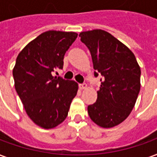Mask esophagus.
Returning a JSON list of instances; mask_svg holds the SVG:
<instances>
[{
	"label": "esophagus",
	"instance_id": "obj_1",
	"mask_svg": "<svg viewBox=\"0 0 157 157\" xmlns=\"http://www.w3.org/2000/svg\"><path fill=\"white\" fill-rule=\"evenodd\" d=\"M79 88H80V89H87V84H86V83L79 84Z\"/></svg>",
	"mask_w": 157,
	"mask_h": 157
}]
</instances>
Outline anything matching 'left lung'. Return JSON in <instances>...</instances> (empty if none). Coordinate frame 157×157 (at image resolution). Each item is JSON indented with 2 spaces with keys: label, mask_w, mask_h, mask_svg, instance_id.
<instances>
[{
  "label": "left lung",
  "mask_w": 157,
  "mask_h": 157,
  "mask_svg": "<svg viewBox=\"0 0 157 157\" xmlns=\"http://www.w3.org/2000/svg\"><path fill=\"white\" fill-rule=\"evenodd\" d=\"M79 36L90 51L95 76H103L97 100L88 106L89 116L100 127H115L136 104L141 88L140 66L133 52L104 30L82 32Z\"/></svg>",
  "instance_id": "obj_1"
}]
</instances>
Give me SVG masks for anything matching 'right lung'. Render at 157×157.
I'll use <instances>...</instances> for the list:
<instances>
[{
  "instance_id": "1",
  "label": "right lung",
  "mask_w": 157,
  "mask_h": 157,
  "mask_svg": "<svg viewBox=\"0 0 157 157\" xmlns=\"http://www.w3.org/2000/svg\"><path fill=\"white\" fill-rule=\"evenodd\" d=\"M77 35L47 31L30 41L16 58L13 69L15 90L28 116L41 128L48 129L61 124L77 94L75 81L52 75L62 68L64 55Z\"/></svg>"
}]
</instances>
